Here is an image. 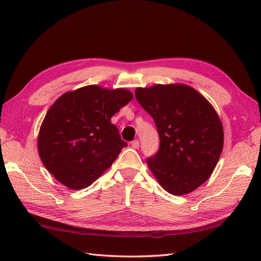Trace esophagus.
<instances>
[{
	"label": "esophagus",
	"instance_id": "obj_1",
	"mask_svg": "<svg viewBox=\"0 0 261 261\" xmlns=\"http://www.w3.org/2000/svg\"><path fill=\"white\" fill-rule=\"evenodd\" d=\"M131 147L134 148V149H138V148H139V141H138V140H134V141H132V142H131Z\"/></svg>",
	"mask_w": 261,
	"mask_h": 261
}]
</instances>
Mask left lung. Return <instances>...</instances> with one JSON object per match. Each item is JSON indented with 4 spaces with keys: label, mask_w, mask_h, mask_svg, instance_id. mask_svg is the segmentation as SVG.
<instances>
[{
    "label": "left lung",
    "mask_w": 261,
    "mask_h": 261,
    "mask_svg": "<svg viewBox=\"0 0 261 261\" xmlns=\"http://www.w3.org/2000/svg\"><path fill=\"white\" fill-rule=\"evenodd\" d=\"M136 97L156 123L160 148L148 168L166 192L192 193L208 179L223 149L224 132L213 105L180 83L136 88Z\"/></svg>",
    "instance_id": "obj_1"
}]
</instances>
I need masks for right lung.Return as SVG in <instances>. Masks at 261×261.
<instances>
[{
	"mask_svg": "<svg viewBox=\"0 0 261 261\" xmlns=\"http://www.w3.org/2000/svg\"><path fill=\"white\" fill-rule=\"evenodd\" d=\"M132 97L126 88L98 85L59 96L38 135L39 157L49 173L70 190L92 185L126 147L111 118Z\"/></svg>",
	"mask_w": 261,
	"mask_h": 261,
	"instance_id": "1",
	"label": "right lung"
}]
</instances>
